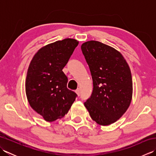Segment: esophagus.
I'll use <instances>...</instances> for the list:
<instances>
[{"label": "esophagus", "mask_w": 156, "mask_h": 156, "mask_svg": "<svg viewBox=\"0 0 156 156\" xmlns=\"http://www.w3.org/2000/svg\"><path fill=\"white\" fill-rule=\"evenodd\" d=\"M76 94H77L78 96L80 95V88L76 89Z\"/></svg>", "instance_id": "1"}]
</instances>
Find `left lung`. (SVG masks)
<instances>
[{"label": "left lung", "instance_id": "1", "mask_svg": "<svg viewBox=\"0 0 156 156\" xmlns=\"http://www.w3.org/2000/svg\"><path fill=\"white\" fill-rule=\"evenodd\" d=\"M81 49L93 82L92 94L84 106L98 124L113 123L131 103L133 82L130 68L120 52L101 42H85Z\"/></svg>", "mask_w": 156, "mask_h": 156}]
</instances>
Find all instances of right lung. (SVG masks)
I'll return each mask as SVG.
<instances>
[{"instance_id":"right-lung-1","label":"right lung","mask_w":156,"mask_h":156,"mask_svg":"<svg viewBox=\"0 0 156 156\" xmlns=\"http://www.w3.org/2000/svg\"><path fill=\"white\" fill-rule=\"evenodd\" d=\"M78 45L65 39L40 49L31 60L25 82L27 100L45 121L64 117L77 97L67 88L68 78L62 69Z\"/></svg>"}]
</instances>
